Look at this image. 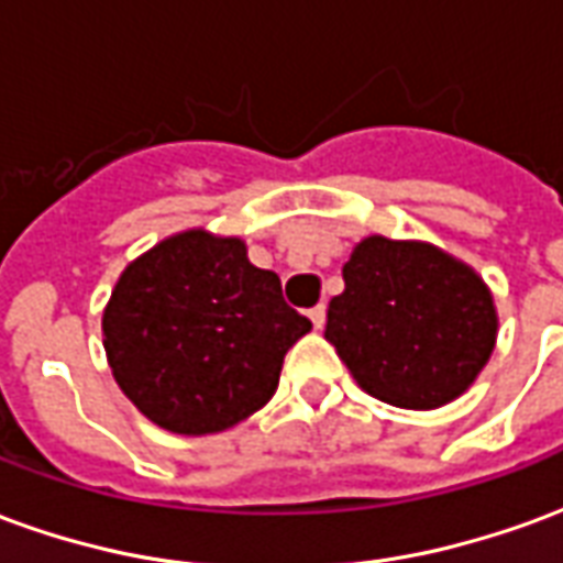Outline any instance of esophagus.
<instances>
[{
    "label": "esophagus",
    "mask_w": 563,
    "mask_h": 563,
    "mask_svg": "<svg viewBox=\"0 0 563 563\" xmlns=\"http://www.w3.org/2000/svg\"><path fill=\"white\" fill-rule=\"evenodd\" d=\"M307 317H310V322H313V329H322V325H325V307H322V305L313 307V310H310Z\"/></svg>",
    "instance_id": "34e87169"
}]
</instances>
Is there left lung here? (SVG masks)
<instances>
[{
	"label": "left lung",
	"instance_id": "obj_1",
	"mask_svg": "<svg viewBox=\"0 0 563 563\" xmlns=\"http://www.w3.org/2000/svg\"><path fill=\"white\" fill-rule=\"evenodd\" d=\"M325 341L371 398L437 410L471 389L497 343V307L476 271L424 241L371 234L343 265Z\"/></svg>",
	"mask_w": 563,
	"mask_h": 563
}]
</instances>
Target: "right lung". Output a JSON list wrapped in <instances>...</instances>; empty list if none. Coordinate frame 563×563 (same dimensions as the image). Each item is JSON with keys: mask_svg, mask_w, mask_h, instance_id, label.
Here are the masks:
<instances>
[{"mask_svg": "<svg viewBox=\"0 0 563 563\" xmlns=\"http://www.w3.org/2000/svg\"><path fill=\"white\" fill-rule=\"evenodd\" d=\"M310 329L241 238L208 229L132 258L102 313L117 386L150 422L186 437L220 434L262 410Z\"/></svg>", "mask_w": 563, "mask_h": 563, "instance_id": "1", "label": "right lung"}]
</instances>
